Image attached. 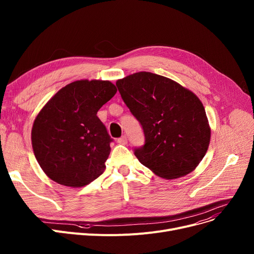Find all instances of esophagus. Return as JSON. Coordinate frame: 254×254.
I'll return each mask as SVG.
<instances>
[{"mask_svg": "<svg viewBox=\"0 0 254 254\" xmlns=\"http://www.w3.org/2000/svg\"><path fill=\"white\" fill-rule=\"evenodd\" d=\"M117 142H118L119 144H122V145H126V144L127 143V136H123L122 138H119V139L117 140Z\"/></svg>", "mask_w": 254, "mask_h": 254, "instance_id": "1", "label": "esophagus"}]
</instances>
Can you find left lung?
Returning a JSON list of instances; mask_svg holds the SVG:
<instances>
[{"mask_svg": "<svg viewBox=\"0 0 254 254\" xmlns=\"http://www.w3.org/2000/svg\"><path fill=\"white\" fill-rule=\"evenodd\" d=\"M116 86L143 127L145 144L135 150L139 162L167 180L192 172L211 138L201 100L174 80L150 72L118 79Z\"/></svg>", "mask_w": 254, "mask_h": 254, "instance_id": "8db88e82", "label": "left lung"}]
</instances>
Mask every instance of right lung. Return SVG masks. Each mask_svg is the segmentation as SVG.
<instances>
[{"label": "right lung", "instance_id": "add662e5", "mask_svg": "<svg viewBox=\"0 0 254 254\" xmlns=\"http://www.w3.org/2000/svg\"><path fill=\"white\" fill-rule=\"evenodd\" d=\"M116 91L108 80H77L61 88L37 114L32 146L51 180L82 188L105 171L112 139L97 113Z\"/></svg>", "mask_w": 254, "mask_h": 254}]
</instances>
